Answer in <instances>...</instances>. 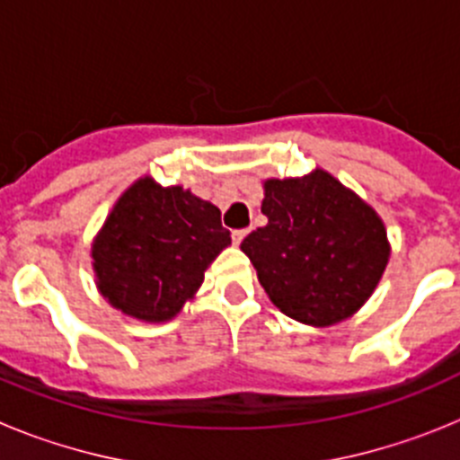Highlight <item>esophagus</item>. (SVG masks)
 <instances>
[{
  "label": "esophagus",
  "instance_id": "esophagus-1",
  "mask_svg": "<svg viewBox=\"0 0 460 460\" xmlns=\"http://www.w3.org/2000/svg\"><path fill=\"white\" fill-rule=\"evenodd\" d=\"M246 234H249V230H234V233H233V242L234 243H242Z\"/></svg>",
  "mask_w": 460,
  "mask_h": 460
}]
</instances>
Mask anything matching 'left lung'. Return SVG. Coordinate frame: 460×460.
Wrapping results in <instances>:
<instances>
[{"instance_id": "obj_1", "label": "left lung", "mask_w": 460, "mask_h": 460, "mask_svg": "<svg viewBox=\"0 0 460 460\" xmlns=\"http://www.w3.org/2000/svg\"><path fill=\"white\" fill-rule=\"evenodd\" d=\"M267 226L242 242L271 304L288 318L332 327L352 318L389 262L387 227L368 202L315 168L262 181Z\"/></svg>"}]
</instances>
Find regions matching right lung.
I'll use <instances>...</instances> for the list:
<instances>
[{
    "label": "right lung",
    "instance_id": "add662e5",
    "mask_svg": "<svg viewBox=\"0 0 460 460\" xmlns=\"http://www.w3.org/2000/svg\"><path fill=\"white\" fill-rule=\"evenodd\" d=\"M230 243L217 205L184 186L140 177L117 198L93 237V279L105 302L128 318L168 323Z\"/></svg>",
    "mask_w": 460,
    "mask_h": 460
}]
</instances>
